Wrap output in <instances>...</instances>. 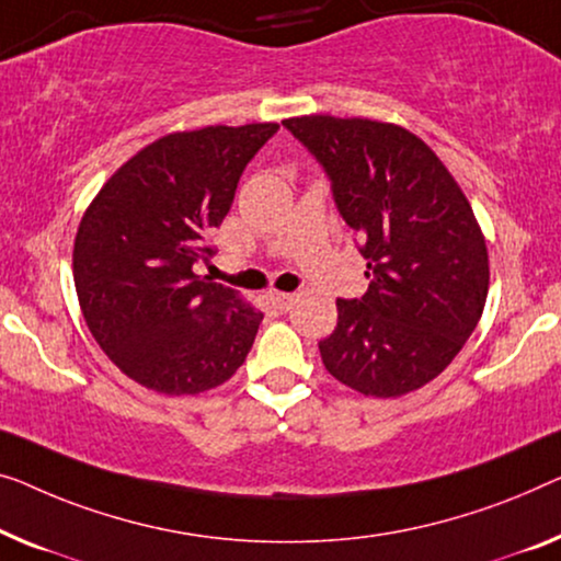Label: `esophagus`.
Returning a JSON list of instances; mask_svg holds the SVG:
<instances>
[{
    "instance_id": "esophagus-1",
    "label": "esophagus",
    "mask_w": 561,
    "mask_h": 561,
    "mask_svg": "<svg viewBox=\"0 0 561 561\" xmlns=\"http://www.w3.org/2000/svg\"><path fill=\"white\" fill-rule=\"evenodd\" d=\"M295 299L297 295H289V291H270V305L277 309V312H289Z\"/></svg>"
}]
</instances>
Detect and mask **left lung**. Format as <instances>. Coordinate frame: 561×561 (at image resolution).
Wrapping results in <instances>:
<instances>
[{"instance_id": "1", "label": "left lung", "mask_w": 561, "mask_h": 561, "mask_svg": "<svg viewBox=\"0 0 561 561\" xmlns=\"http://www.w3.org/2000/svg\"><path fill=\"white\" fill-rule=\"evenodd\" d=\"M282 125L322 165L367 259V291L337 299V328L320 342L324 367L363 396L423 388L461 353L486 305L489 254L471 204L398 125L332 115Z\"/></svg>"}]
</instances>
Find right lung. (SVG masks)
Here are the masks:
<instances>
[{
  "label": "right lung",
  "instance_id": "add662e5",
  "mask_svg": "<svg viewBox=\"0 0 561 561\" xmlns=\"http://www.w3.org/2000/svg\"><path fill=\"white\" fill-rule=\"evenodd\" d=\"M279 130L208 125L171 133L100 188L75 237V289L103 353L140 386L196 396L227 382L254 345L262 312L194 274L216 254L249 161Z\"/></svg>",
  "mask_w": 561,
  "mask_h": 561
}]
</instances>
